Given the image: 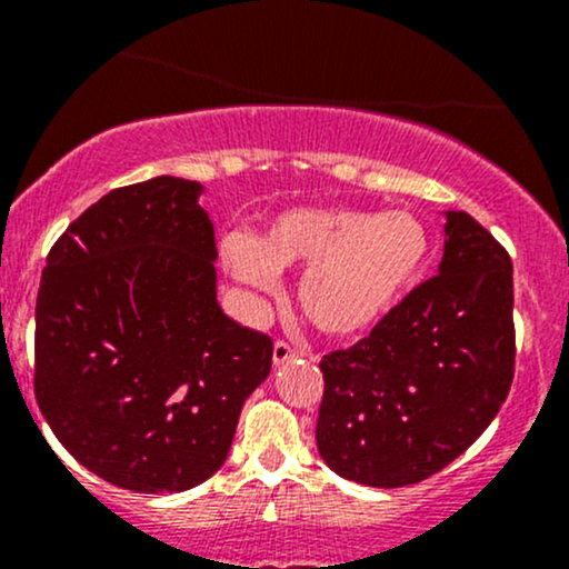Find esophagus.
Returning a JSON list of instances; mask_svg holds the SVG:
<instances>
[{"mask_svg": "<svg viewBox=\"0 0 569 569\" xmlns=\"http://www.w3.org/2000/svg\"><path fill=\"white\" fill-rule=\"evenodd\" d=\"M299 356H305V352L299 348H293V345L286 342V339H278L276 348H272V361H276V367H280V363H286V361H293V358H299Z\"/></svg>", "mask_w": 569, "mask_h": 569, "instance_id": "esophagus-1", "label": "esophagus"}]
</instances>
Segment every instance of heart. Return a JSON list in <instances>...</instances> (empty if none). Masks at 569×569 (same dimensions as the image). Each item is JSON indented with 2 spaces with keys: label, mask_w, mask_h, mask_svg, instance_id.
<instances>
[{
  "label": "heart",
  "mask_w": 569,
  "mask_h": 569,
  "mask_svg": "<svg viewBox=\"0 0 569 569\" xmlns=\"http://www.w3.org/2000/svg\"><path fill=\"white\" fill-rule=\"evenodd\" d=\"M428 232L409 213L297 208L257 240L234 234L224 253L232 276L270 289L276 272L310 267L299 307L318 331L352 337L380 323L428 259Z\"/></svg>",
  "instance_id": "heart-1"
}]
</instances>
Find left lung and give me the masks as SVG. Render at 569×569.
Wrapping results in <instances>:
<instances>
[{"instance_id":"1","label":"left lung","mask_w":569,"mask_h":569,"mask_svg":"<svg viewBox=\"0 0 569 569\" xmlns=\"http://www.w3.org/2000/svg\"><path fill=\"white\" fill-rule=\"evenodd\" d=\"M513 264L466 211L443 259L367 337L323 356L318 452L367 487L439 473L485 433L513 382Z\"/></svg>"}]
</instances>
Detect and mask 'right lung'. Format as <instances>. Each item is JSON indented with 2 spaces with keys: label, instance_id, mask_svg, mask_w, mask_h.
<instances>
[{
  "label": "right lung",
  "instance_id": "add662e5",
  "mask_svg": "<svg viewBox=\"0 0 569 569\" xmlns=\"http://www.w3.org/2000/svg\"><path fill=\"white\" fill-rule=\"evenodd\" d=\"M198 181L117 187L56 240L37 293L34 396L56 439L109 485L184 492L227 460L272 339L217 305Z\"/></svg>",
  "mask_w": 569,
  "mask_h": 569
}]
</instances>
